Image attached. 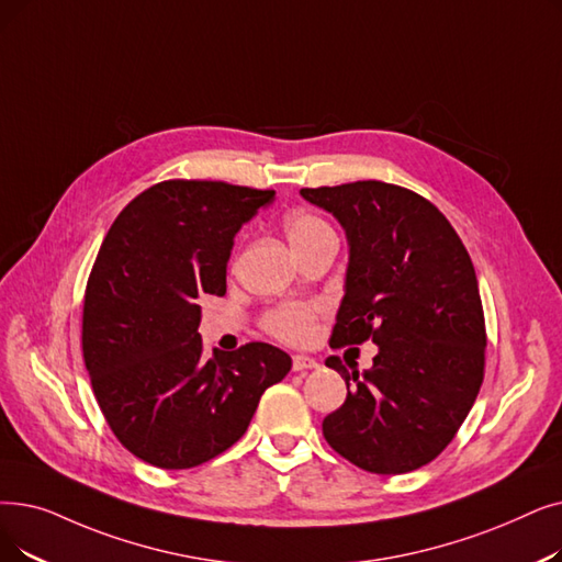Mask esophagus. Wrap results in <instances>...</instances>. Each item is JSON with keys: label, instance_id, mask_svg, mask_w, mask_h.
<instances>
[{"label": "esophagus", "instance_id": "esophagus-1", "mask_svg": "<svg viewBox=\"0 0 562 562\" xmlns=\"http://www.w3.org/2000/svg\"><path fill=\"white\" fill-rule=\"evenodd\" d=\"M316 368H319V362L310 356H303V353L294 356V362H291V370L294 372H307V370H316Z\"/></svg>", "mask_w": 562, "mask_h": 562}]
</instances>
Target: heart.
I'll return each instance as SVG.
<instances>
[{
	"label": "heart",
	"instance_id": "1",
	"mask_svg": "<svg viewBox=\"0 0 562 562\" xmlns=\"http://www.w3.org/2000/svg\"><path fill=\"white\" fill-rule=\"evenodd\" d=\"M284 236L289 248L299 257L305 248H310L316 238L330 232V227L312 213H291L284 217ZM316 307L307 303H282L263 316V326L278 339L284 341H305L312 335Z\"/></svg>",
	"mask_w": 562,
	"mask_h": 562
}]
</instances>
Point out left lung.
Listing matches in <instances>:
<instances>
[{"mask_svg":"<svg viewBox=\"0 0 562 562\" xmlns=\"http://www.w3.org/2000/svg\"><path fill=\"white\" fill-rule=\"evenodd\" d=\"M349 243L330 345L379 347L362 374L326 360L347 402L324 418L328 446L358 469L397 475L443 452L480 393L484 314L473 261L431 202L383 181L303 188Z\"/></svg>","mask_w":562,"mask_h":562,"instance_id":"8db88e82","label":"left lung"}]
</instances>
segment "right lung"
Wrapping results in <instances>:
<instances>
[{
	"label": "right lung",
	"instance_id": "add662e5",
	"mask_svg": "<svg viewBox=\"0 0 562 562\" xmlns=\"http://www.w3.org/2000/svg\"><path fill=\"white\" fill-rule=\"evenodd\" d=\"M276 190L162 181L119 213L87 282L82 353L114 436L151 467L192 469L246 434L291 358L250 341L204 358V294L227 291L238 229Z\"/></svg>",
	"mask_w": 562,
	"mask_h": 562
}]
</instances>
